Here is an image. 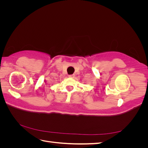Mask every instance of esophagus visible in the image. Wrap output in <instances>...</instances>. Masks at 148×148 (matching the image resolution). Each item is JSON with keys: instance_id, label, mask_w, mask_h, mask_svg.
<instances>
[{"instance_id": "obj_1", "label": "esophagus", "mask_w": 148, "mask_h": 148, "mask_svg": "<svg viewBox=\"0 0 148 148\" xmlns=\"http://www.w3.org/2000/svg\"><path fill=\"white\" fill-rule=\"evenodd\" d=\"M69 77L71 78H73L75 77V75H69Z\"/></svg>"}]
</instances>
